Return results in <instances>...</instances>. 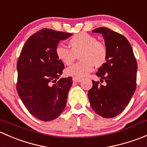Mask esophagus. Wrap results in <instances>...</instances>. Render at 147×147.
Returning <instances> with one entry per match:
<instances>
[{
    "label": "esophagus",
    "mask_w": 147,
    "mask_h": 147,
    "mask_svg": "<svg viewBox=\"0 0 147 147\" xmlns=\"http://www.w3.org/2000/svg\"><path fill=\"white\" fill-rule=\"evenodd\" d=\"M82 78H76V77H73L72 78V80L74 81V82H80L82 81Z\"/></svg>",
    "instance_id": "obj_1"
}]
</instances>
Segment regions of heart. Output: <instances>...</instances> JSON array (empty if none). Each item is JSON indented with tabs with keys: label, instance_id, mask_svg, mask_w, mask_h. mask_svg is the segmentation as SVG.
<instances>
[{
	"label": "heart",
	"instance_id": "obj_1",
	"mask_svg": "<svg viewBox=\"0 0 147 147\" xmlns=\"http://www.w3.org/2000/svg\"><path fill=\"white\" fill-rule=\"evenodd\" d=\"M69 44L71 48L62 43L55 47V55L58 60L67 65L72 64L77 54L81 52L80 58L82 60L67 68L66 73L68 75L84 78L93 70L94 65L100 66L106 61V45L93 35L80 32L69 39Z\"/></svg>",
	"mask_w": 147,
	"mask_h": 147
}]
</instances>
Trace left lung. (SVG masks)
Here are the masks:
<instances>
[{
  "instance_id": "left-lung-1",
  "label": "left lung",
  "mask_w": 147,
  "mask_h": 147,
  "mask_svg": "<svg viewBox=\"0 0 147 147\" xmlns=\"http://www.w3.org/2000/svg\"><path fill=\"white\" fill-rule=\"evenodd\" d=\"M92 32L102 34L107 50L106 63L96 73L106 84L92 80L89 100L96 114L112 118L125 109L135 92L137 60L129 42L122 35L105 27L95 28Z\"/></svg>"
}]
</instances>
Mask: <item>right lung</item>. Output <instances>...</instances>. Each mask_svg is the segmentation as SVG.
Masks as SVG:
<instances>
[{
    "mask_svg": "<svg viewBox=\"0 0 147 147\" xmlns=\"http://www.w3.org/2000/svg\"><path fill=\"white\" fill-rule=\"evenodd\" d=\"M71 35L41 29L28 38L19 56L18 94L28 112L41 121L56 119L66 106L72 79L60 78L64 64L56 56L55 47L60 40Z\"/></svg>",
    "mask_w": 147,
    "mask_h": 147,
    "instance_id": "1",
    "label": "right lung"
}]
</instances>
